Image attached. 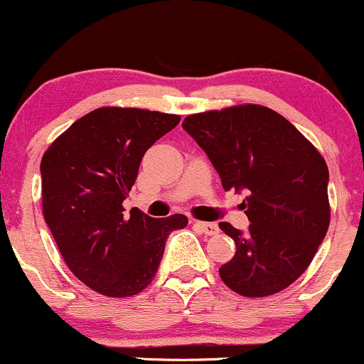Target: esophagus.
I'll return each instance as SVG.
<instances>
[{"instance_id": "esophagus-1", "label": "esophagus", "mask_w": 364, "mask_h": 364, "mask_svg": "<svg viewBox=\"0 0 364 364\" xmlns=\"http://www.w3.org/2000/svg\"><path fill=\"white\" fill-rule=\"evenodd\" d=\"M195 226L198 228V230L202 231L203 235H215L219 231V228H218V225H215V223H203V221H195Z\"/></svg>"}]
</instances>
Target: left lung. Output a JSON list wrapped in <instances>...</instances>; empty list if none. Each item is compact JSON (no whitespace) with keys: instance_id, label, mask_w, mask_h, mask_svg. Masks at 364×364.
Segmentation results:
<instances>
[{"instance_id":"8db88e82","label":"left lung","mask_w":364,"mask_h":364,"mask_svg":"<svg viewBox=\"0 0 364 364\" xmlns=\"http://www.w3.org/2000/svg\"><path fill=\"white\" fill-rule=\"evenodd\" d=\"M183 129L205 151L226 191H243L249 230L219 228L235 240L219 277L243 297L282 292L313 261L330 225L328 167L278 112L237 105L193 114Z\"/></svg>"}]
</instances>
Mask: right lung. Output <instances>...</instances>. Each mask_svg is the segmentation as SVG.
Listing matches in <instances>:
<instances>
[{"instance_id":"1","label":"right lung","mask_w":364,"mask_h":364,"mask_svg":"<svg viewBox=\"0 0 364 364\" xmlns=\"http://www.w3.org/2000/svg\"><path fill=\"white\" fill-rule=\"evenodd\" d=\"M179 115L102 107L77 119L41 161L43 214L69 269L107 297L149 287L166 240L188 225L183 214L155 219L122 202L145 151L174 129Z\"/></svg>"}]
</instances>
